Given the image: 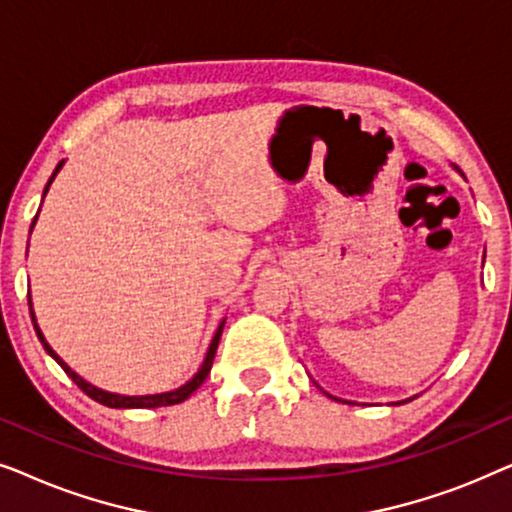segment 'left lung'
Instances as JSON below:
<instances>
[{"label":"left lung","instance_id":"obj_1","mask_svg":"<svg viewBox=\"0 0 512 512\" xmlns=\"http://www.w3.org/2000/svg\"><path fill=\"white\" fill-rule=\"evenodd\" d=\"M333 398V396H331ZM412 398H415V396H412ZM403 403H408V401H403Z\"/></svg>","mask_w":512,"mask_h":512}]
</instances>
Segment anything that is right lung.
I'll list each match as a JSON object with an SVG mask.
<instances>
[{"mask_svg":"<svg viewBox=\"0 0 512 512\" xmlns=\"http://www.w3.org/2000/svg\"><path fill=\"white\" fill-rule=\"evenodd\" d=\"M62 165H65V160H60L58 167H55L53 177L48 179V184H46V188H44V195L48 193V186L53 184L55 174L60 172V167H62ZM34 221H37V216H34ZM34 221H32V228H34ZM32 228H30V233H32ZM30 314H32V324H34V331H37L39 340H41V345H44L46 352L51 354L55 361L60 363V368L65 370V373H67L69 377H72L74 384H76V387H79V389L83 391V394L90 396V398H93V401H97V403L107 405V408H163V405H177V403H184L186 398L191 396L193 391L198 389L200 384L207 380L209 370H212V363H214L216 347H219V340H221V333H223V324H226V319H223L221 324H219V328H216V333H214V338H212V345H209V349H207V356H205V361H202V366H200L198 373H195V375L191 377V380H188L186 384H181L179 389L165 391V394H149V396H123V394H111V391H104V389H100V387H95V384H90V382L83 380L81 375H76L74 370L69 368L67 363L62 361L58 354L53 352V347L48 345V342H46L44 333H41V328H39V324H37V317H34V310H32V300H30Z\"/></svg>","mask_w":512,"mask_h":512,"instance_id":"add662e5","label":"right lung"}]
</instances>
